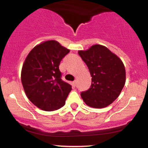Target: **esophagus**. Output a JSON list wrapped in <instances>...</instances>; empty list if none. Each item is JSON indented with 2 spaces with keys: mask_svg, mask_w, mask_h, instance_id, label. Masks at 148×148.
Listing matches in <instances>:
<instances>
[{
  "mask_svg": "<svg viewBox=\"0 0 148 148\" xmlns=\"http://www.w3.org/2000/svg\"><path fill=\"white\" fill-rule=\"evenodd\" d=\"M72 86H74V87H76V81H74L72 82Z\"/></svg>",
  "mask_w": 148,
  "mask_h": 148,
  "instance_id": "esophagus-1",
  "label": "esophagus"
}]
</instances>
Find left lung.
<instances>
[{"instance_id":"1","label":"left lung","mask_w":148,"mask_h":148,"mask_svg":"<svg viewBox=\"0 0 148 148\" xmlns=\"http://www.w3.org/2000/svg\"><path fill=\"white\" fill-rule=\"evenodd\" d=\"M92 76L90 88L81 93L84 102L92 108H104L120 95L126 80L125 66L119 58L103 46L93 45L79 51Z\"/></svg>"}]
</instances>
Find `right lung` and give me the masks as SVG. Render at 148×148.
<instances>
[{
  "instance_id": "right-lung-1",
  "label": "right lung",
  "mask_w": 148,
  "mask_h": 148,
  "mask_svg": "<svg viewBox=\"0 0 148 148\" xmlns=\"http://www.w3.org/2000/svg\"><path fill=\"white\" fill-rule=\"evenodd\" d=\"M69 52L55 40L36 46L25 58L21 82L29 100L40 109H59L72 90V86L61 79L59 65Z\"/></svg>"
}]
</instances>
